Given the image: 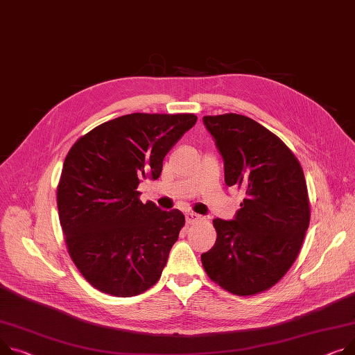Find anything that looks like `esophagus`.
Masks as SVG:
<instances>
[{"label":"esophagus","mask_w":355,"mask_h":355,"mask_svg":"<svg viewBox=\"0 0 355 355\" xmlns=\"http://www.w3.org/2000/svg\"><path fill=\"white\" fill-rule=\"evenodd\" d=\"M198 220H201V217L197 216V214H194V212H187V214H185V221H187V224H193V223H196V221H198Z\"/></svg>","instance_id":"34e87169"}]
</instances>
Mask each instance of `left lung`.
<instances>
[{
    "label": "left lung",
    "mask_w": 355,
    "mask_h": 355,
    "mask_svg": "<svg viewBox=\"0 0 355 355\" xmlns=\"http://www.w3.org/2000/svg\"><path fill=\"white\" fill-rule=\"evenodd\" d=\"M224 159L228 187L244 190L234 220L216 218L214 247L201 255L207 275L225 291L263 293L287 274L310 224L309 190L294 153L251 118L205 115Z\"/></svg>",
    "instance_id": "left-lung-1"
}]
</instances>
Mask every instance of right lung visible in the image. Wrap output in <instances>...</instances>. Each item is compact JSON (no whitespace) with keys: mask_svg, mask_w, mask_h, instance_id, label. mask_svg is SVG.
<instances>
[{"mask_svg":"<svg viewBox=\"0 0 355 355\" xmlns=\"http://www.w3.org/2000/svg\"><path fill=\"white\" fill-rule=\"evenodd\" d=\"M196 123L194 114L134 112L91 130L68 151L57 187L60 224L94 288L132 297L159 279L185 218L144 204L137 188L159 177L164 157Z\"/></svg>","mask_w":355,"mask_h":355,"instance_id":"add662e5","label":"right lung"}]
</instances>
